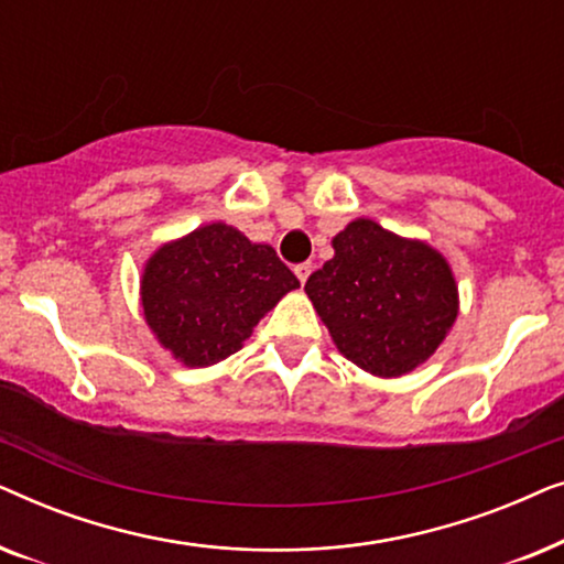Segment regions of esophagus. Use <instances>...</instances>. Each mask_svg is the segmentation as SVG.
<instances>
[{"label": "esophagus", "instance_id": "obj_1", "mask_svg": "<svg viewBox=\"0 0 564 564\" xmlns=\"http://www.w3.org/2000/svg\"><path fill=\"white\" fill-rule=\"evenodd\" d=\"M311 272H313V264H311V261H303V264H297V267H295V274H297V280L303 282V284H305L307 276H311Z\"/></svg>", "mask_w": 564, "mask_h": 564}]
</instances>
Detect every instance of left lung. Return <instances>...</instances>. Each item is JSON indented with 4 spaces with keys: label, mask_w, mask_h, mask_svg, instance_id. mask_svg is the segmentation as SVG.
Masks as SVG:
<instances>
[{
    "label": "left lung",
    "mask_w": 564,
    "mask_h": 564,
    "mask_svg": "<svg viewBox=\"0 0 564 564\" xmlns=\"http://www.w3.org/2000/svg\"><path fill=\"white\" fill-rule=\"evenodd\" d=\"M334 259L305 282L338 351L377 377L426 361L457 318V284L442 253L359 218L334 238Z\"/></svg>",
    "instance_id": "1"
}]
</instances>
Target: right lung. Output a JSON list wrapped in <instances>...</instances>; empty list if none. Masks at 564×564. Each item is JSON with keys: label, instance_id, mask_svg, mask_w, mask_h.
I'll list each match as a JSON object with an SVG mask.
<instances>
[{"label": "right lung", "instance_id": "add662e5", "mask_svg": "<svg viewBox=\"0 0 564 564\" xmlns=\"http://www.w3.org/2000/svg\"><path fill=\"white\" fill-rule=\"evenodd\" d=\"M300 288L272 246L251 243L226 223L161 246L145 264V323L187 367H207L241 349L264 313Z\"/></svg>", "mask_w": 564, "mask_h": 564}]
</instances>
